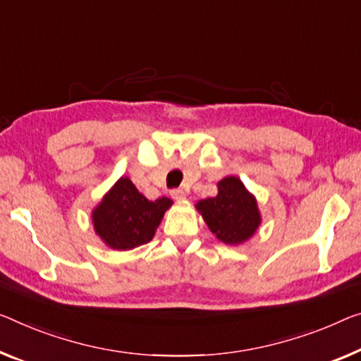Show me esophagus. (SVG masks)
I'll use <instances>...</instances> for the list:
<instances>
[{
    "label": "esophagus",
    "instance_id": "1",
    "mask_svg": "<svg viewBox=\"0 0 361 361\" xmlns=\"http://www.w3.org/2000/svg\"><path fill=\"white\" fill-rule=\"evenodd\" d=\"M171 197L176 199V201H183V199H186V192L183 190H173L171 191Z\"/></svg>",
    "mask_w": 361,
    "mask_h": 361
}]
</instances>
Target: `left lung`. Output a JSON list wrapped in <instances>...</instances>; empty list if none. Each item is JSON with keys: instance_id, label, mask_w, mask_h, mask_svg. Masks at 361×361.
<instances>
[{"instance_id": "8db88e82", "label": "left lung", "mask_w": 361, "mask_h": 361, "mask_svg": "<svg viewBox=\"0 0 361 361\" xmlns=\"http://www.w3.org/2000/svg\"><path fill=\"white\" fill-rule=\"evenodd\" d=\"M217 190V196L196 202L197 212L219 241L243 245L255 236L262 220L256 197L236 176H225Z\"/></svg>"}]
</instances>
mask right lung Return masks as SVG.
<instances>
[{"instance_id":"right-lung-1","label":"right lung","mask_w":361,"mask_h":361,"mask_svg":"<svg viewBox=\"0 0 361 361\" xmlns=\"http://www.w3.org/2000/svg\"><path fill=\"white\" fill-rule=\"evenodd\" d=\"M173 201H149L128 176H121L92 211L95 235L111 250L128 251L154 238L165 212Z\"/></svg>"}]
</instances>
